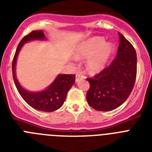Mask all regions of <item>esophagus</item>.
<instances>
[{
  "label": "esophagus",
  "instance_id": "34e87169",
  "mask_svg": "<svg viewBox=\"0 0 152 152\" xmlns=\"http://www.w3.org/2000/svg\"><path fill=\"white\" fill-rule=\"evenodd\" d=\"M86 77L84 76H83V75H81V74H76V82H78V81H80V80H83V79H85Z\"/></svg>",
  "mask_w": 152,
  "mask_h": 152
}]
</instances>
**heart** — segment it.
Wrapping results in <instances>:
<instances>
[{
	"instance_id": "heart-1",
	"label": "heart",
	"mask_w": 152,
	"mask_h": 152,
	"mask_svg": "<svg viewBox=\"0 0 152 152\" xmlns=\"http://www.w3.org/2000/svg\"><path fill=\"white\" fill-rule=\"evenodd\" d=\"M114 52L111 43H105L103 38L95 37L82 43L75 52L77 58L88 57L86 66L90 72H97L105 67L108 59Z\"/></svg>"
}]
</instances>
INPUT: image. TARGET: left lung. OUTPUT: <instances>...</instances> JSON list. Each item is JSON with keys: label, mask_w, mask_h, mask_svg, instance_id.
<instances>
[{"label": "left lung", "mask_w": 152, "mask_h": 152, "mask_svg": "<svg viewBox=\"0 0 152 152\" xmlns=\"http://www.w3.org/2000/svg\"><path fill=\"white\" fill-rule=\"evenodd\" d=\"M120 42L117 57L107 68L86 78L90 89L88 104L99 111H110L124 104L131 94L137 76V55L129 41L118 33Z\"/></svg>", "instance_id": "1"}]
</instances>
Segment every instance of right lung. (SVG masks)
<instances>
[{"instance_id":"obj_1","label":"right lung","mask_w":152,"mask_h":152,"mask_svg":"<svg viewBox=\"0 0 152 152\" xmlns=\"http://www.w3.org/2000/svg\"><path fill=\"white\" fill-rule=\"evenodd\" d=\"M42 31H32L28 35H25L19 42L15 52L12 62V74L15 84L18 91L23 100L31 107L43 112H52L58 110L62 106L66 100L67 93L75 83L76 75L74 74H61L58 75L55 81L44 91L34 93L23 89L15 76V64L18 52L25 42L36 39H45Z\"/></svg>"}]
</instances>
